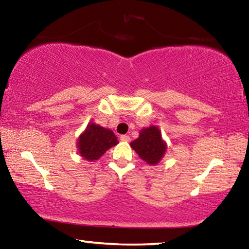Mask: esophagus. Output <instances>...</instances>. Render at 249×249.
Wrapping results in <instances>:
<instances>
[{"label":"esophagus","instance_id":"34e87169","mask_svg":"<svg viewBox=\"0 0 249 249\" xmlns=\"http://www.w3.org/2000/svg\"><path fill=\"white\" fill-rule=\"evenodd\" d=\"M120 140H121L122 142H129L130 138H129L128 135H121Z\"/></svg>","mask_w":249,"mask_h":249}]
</instances>
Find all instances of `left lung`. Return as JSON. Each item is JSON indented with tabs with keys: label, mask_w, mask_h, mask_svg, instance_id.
<instances>
[{
	"label": "left lung",
	"mask_w": 249,
	"mask_h": 249,
	"mask_svg": "<svg viewBox=\"0 0 249 249\" xmlns=\"http://www.w3.org/2000/svg\"><path fill=\"white\" fill-rule=\"evenodd\" d=\"M130 147L151 166L157 165L167 150V144L162 141L161 132L157 126L142 128L140 137L130 142Z\"/></svg>",
	"instance_id": "8db88e82"
}]
</instances>
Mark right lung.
<instances>
[{"label": "right lung", "mask_w": 249, "mask_h": 249, "mask_svg": "<svg viewBox=\"0 0 249 249\" xmlns=\"http://www.w3.org/2000/svg\"><path fill=\"white\" fill-rule=\"evenodd\" d=\"M77 144L80 155L89 161H94L108 148L119 144V141L111 129L104 128L91 122L79 136Z\"/></svg>", "instance_id": "1"}]
</instances>
